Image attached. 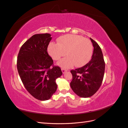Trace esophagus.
Returning <instances> with one entry per match:
<instances>
[{
  "mask_svg": "<svg viewBox=\"0 0 128 128\" xmlns=\"http://www.w3.org/2000/svg\"><path fill=\"white\" fill-rule=\"evenodd\" d=\"M61 70H62V72L63 73H64L66 72L67 71L66 70V69H64V68H62V69H61Z\"/></svg>",
  "mask_w": 128,
  "mask_h": 128,
  "instance_id": "1",
  "label": "esophagus"
}]
</instances>
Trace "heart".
I'll list each match as a JSON object with an SVG mask.
<instances>
[{
    "mask_svg": "<svg viewBox=\"0 0 128 128\" xmlns=\"http://www.w3.org/2000/svg\"><path fill=\"white\" fill-rule=\"evenodd\" d=\"M58 43L51 42L48 47V53L53 60H58L57 64L64 68H69L74 65L77 67L83 66L91 59L93 46L90 40L82 36L68 34L57 40Z\"/></svg>",
    "mask_w": 128,
    "mask_h": 128,
    "instance_id": "1",
    "label": "heart"
}]
</instances>
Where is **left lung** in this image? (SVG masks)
Returning <instances> with one entry per match:
<instances>
[{
  "label": "left lung",
  "mask_w": 128,
  "mask_h": 128,
  "mask_svg": "<svg viewBox=\"0 0 128 128\" xmlns=\"http://www.w3.org/2000/svg\"><path fill=\"white\" fill-rule=\"evenodd\" d=\"M94 46L91 60L82 67L70 71L72 80L70 83L72 91L80 97L94 95L100 87L104 78L105 63L101 48L90 38Z\"/></svg>",
  "instance_id": "obj_1"
}]
</instances>
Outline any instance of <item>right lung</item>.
<instances>
[{
  "instance_id": "1",
  "label": "right lung",
  "mask_w": 128,
  "mask_h": 128,
  "mask_svg": "<svg viewBox=\"0 0 128 128\" xmlns=\"http://www.w3.org/2000/svg\"><path fill=\"white\" fill-rule=\"evenodd\" d=\"M51 36L34 34L22 45L18 56L17 69L25 88L42 101L51 98L57 89L56 80L62 74L59 67L54 66L47 51Z\"/></svg>"
}]
</instances>
